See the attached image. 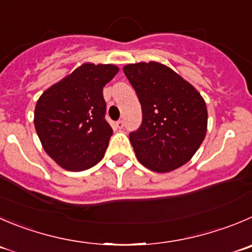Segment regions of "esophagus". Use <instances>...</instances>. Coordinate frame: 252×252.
Returning a JSON list of instances; mask_svg holds the SVG:
<instances>
[{
	"mask_svg": "<svg viewBox=\"0 0 252 252\" xmlns=\"http://www.w3.org/2000/svg\"><path fill=\"white\" fill-rule=\"evenodd\" d=\"M115 126H116V128H122L124 127V121H122V120H119V121L115 122Z\"/></svg>",
	"mask_w": 252,
	"mask_h": 252,
	"instance_id": "esophagus-1",
	"label": "esophagus"
}]
</instances>
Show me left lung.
<instances>
[{
	"label": "left lung",
	"instance_id": "left-lung-1",
	"mask_svg": "<svg viewBox=\"0 0 252 252\" xmlns=\"http://www.w3.org/2000/svg\"><path fill=\"white\" fill-rule=\"evenodd\" d=\"M142 107V124L130 133L136 157L158 173L174 171L198 151L207 133L202 95L179 74L157 62L124 66Z\"/></svg>",
	"mask_w": 252,
	"mask_h": 252
}]
</instances>
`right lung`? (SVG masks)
Instances as JSON below:
<instances>
[{
	"label": "right lung",
	"instance_id": "1",
	"mask_svg": "<svg viewBox=\"0 0 252 252\" xmlns=\"http://www.w3.org/2000/svg\"><path fill=\"white\" fill-rule=\"evenodd\" d=\"M119 68L84 63L38 99L34 127L43 148L66 171L92 168L104 158L112 135L105 120L104 86Z\"/></svg>",
	"mask_w": 252,
	"mask_h": 252
}]
</instances>
